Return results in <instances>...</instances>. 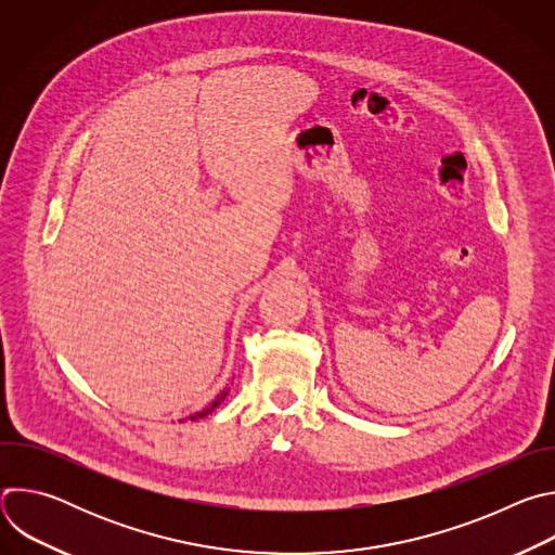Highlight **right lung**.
<instances>
[{
	"mask_svg": "<svg viewBox=\"0 0 555 555\" xmlns=\"http://www.w3.org/2000/svg\"><path fill=\"white\" fill-rule=\"evenodd\" d=\"M225 395H228V388H225V390H221V395H219V398H217V400H215V402H212V404H210V406H206V409H204V411H199V413H195V415H191V420H199V417H206V415H208V413H212V411H215V409H217V406H219V404H221V400H223V398H225Z\"/></svg>",
	"mask_w": 555,
	"mask_h": 555,
	"instance_id": "obj_1",
	"label": "right lung"
}]
</instances>
